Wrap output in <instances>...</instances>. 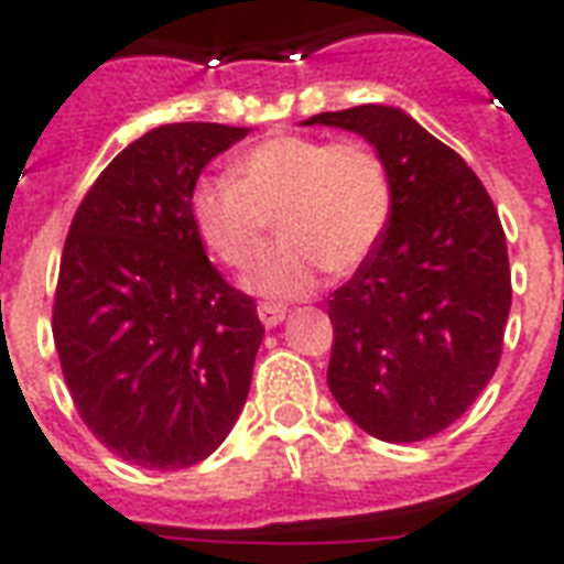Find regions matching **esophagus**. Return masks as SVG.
<instances>
[{
    "label": "esophagus",
    "instance_id": "esophagus-1",
    "mask_svg": "<svg viewBox=\"0 0 564 564\" xmlns=\"http://www.w3.org/2000/svg\"><path fill=\"white\" fill-rule=\"evenodd\" d=\"M257 316H260V322L265 327H278L286 318V307L283 304H272V301H263V304H257Z\"/></svg>",
    "mask_w": 564,
    "mask_h": 564
}]
</instances>
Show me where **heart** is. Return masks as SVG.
I'll use <instances>...</instances> for the list:
<instances>
[{
  "mask_svg": "<svg viewBox=\"0 0 564 564\" xmlns=\"http://www.w3.org/2000/svg\"><path fill=\"white\" fill-rule=\"evenodd\" d=\"M394 210L389 166L360 140L274 134L251 145L234 178L204 175L189 189V219L219 263L248 269L269 239L281 242L248 274V286L274 299L316 290L322 269L357 272L380 246Z\"/></svg>",
  "mask_w": 564,
  "mask_h": 564,
  "instance_id": "heart-1",
  "label": "heart"
}]
</instances>
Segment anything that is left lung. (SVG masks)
<instances>
[{
	"instance_id": "1",
	"label": "left lung",
	"mask_w": 564,
	"mask_h": 564,
	"mask_svg": "<svg viewBox=\"0 0 564 564\" xmlns=\"http://www.w3.org/2000/svg\"><path fill=\"white\" fill-rule=\"evenodd\" d=\"M304 126L366 137L394 187L380 246L327 301V386L369 436H436L477 401L503 354L512 278L498 210L471 166L403 110L360 105Z\"/></svg>"
}]
</instances>
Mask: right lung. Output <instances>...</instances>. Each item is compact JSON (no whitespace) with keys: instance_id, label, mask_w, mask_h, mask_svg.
<instances>
[{"instance_id":"obj_1","label":"right lung","mask_w":564,"mask_h":564,"mask_svg":"<svg viewBox=\"0 0 564 564\" xmlns=\"http://www.w3.org/2000/svg\"><path fill=\"white\" fill-rule=\"evenodd\" d=\"M246 128L175 122L122 149L66 234L52 336L75 410L126 463L178 471L225 442L263 325L204 254L189 189Z\"/></svg>"}]
</instances>
